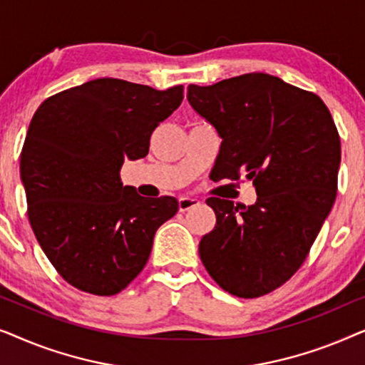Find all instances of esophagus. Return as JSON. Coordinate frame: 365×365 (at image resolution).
<instances>
[{
  "instance_id": "34e87169",
  "label": "esophagus",
  "mask_w": 365,
  "mask_h": 365,
  "mask_svg": "<svg viewBox=\"0 0 365 365\" xmlns=\"http://www.w3.org/2000/svg\"><path fill=\"white\" fill-rule=\"evenodd\" d=\"M199 204H201V201H199L197 197H189V196L181 197L179 199V211L186 212V211H189V209L199 206Z\"/></svg>"
}]
</instances>
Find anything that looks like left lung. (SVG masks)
Listing matches in <instances>:
<instances>
[{
    "instance_id": "left-lung-1",
    "label": "left lung",
    "mask_w": 365,
    "mask_h": 365,
    "mask_svg": "<svg viewBox=\"0 0 365 365\" xmlns=\"http://www.w3.org/2000/svg\"><path fill=\"white\" fill-rule=\"evenodd\" d=\"M187 99L222 138L211 178L246 176L257 192L247 207L207 199L216 227L199 256L226 292L264 296L299 271L336 201L337 128L317 94L266 73L189 84Z\"/></svg>"
}]
</instances>
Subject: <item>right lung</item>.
<instances>
[{
	"label": "right lung",
	"mask_w": 365,
	"mask_h": 365,
	"mask_svg": "<svg viewBox=\"0 0 365 365\" xmlns=\"http://www.w3.org/2000/svg\"><path fill=\"white\" fill-rule=\"evenodd\" d=\"M182 93L99 78L49 96L34 113L19 166L28 219L49 262L79 291L114 296L128 287L158 227L178 212L171 196L146 199L123 186L119 169L146 156Z\"/></svg>",
	"instance_id": "right-lung-1"
}]
</instances>
